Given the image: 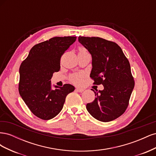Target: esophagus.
Instances as JSON below:
<instances>
[{
  "mask_svg": "<svg viewBox=\"0 0 156 156\" xmlns=\"http://www.w3.org/2000/svg\"><path fill=\"white\" fill-rule=\"evenodd\" d=\"M75 90L79 92H82L84 90V89L83 88H76V89H75Z\"/></svg>",
  "mask_w": 156,
  "mask_h": 156,
  "instance_id": "34e87169",
  "label": "esophagus"
}]
</instances>
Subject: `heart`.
Listing matches in <instances>:
<instances>
[{"mask_svg":"<svg viewBox=\"0 0 156 156\" xmlns=\"http://www.w3.org/2000/svg\"><path fill=\"white\" fill-rule=\"evenodd\" d=\"M79 53H86L87 50L84 49L83 47H79L78 49ZM84 77V75L82 73H73L69 76V79L70 82L74 84H81L83 82V79Z\"/></svg>","mask_w":156,"mask_h":156,"instance_id":"b5f03b06","label":"heart"}]
</instances>
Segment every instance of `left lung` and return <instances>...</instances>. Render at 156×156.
I'll return each mask as SVG.
<instances>
[{
    "instance_id": "obj_1",
    "label": "left lung",
    "mask_w": 156,
    "mask_h": 156,
    "mask_svg": "<svg viewBox=\"0 0 156 156\" xmlns=\"http://www.w3.org/2000/svg\"><path fill=\"white\" fill-rule=\"evenodd\" d=\"M79 41L92 57L90 77L104 89L95 93L87 109L94 119L110 122L123 115L129 105L135 81L131 67L120 47L115 42L99 37H79Z\"/></svg>"
}]
</instances>
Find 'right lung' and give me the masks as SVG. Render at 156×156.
<instances>
[{"instance_id":"1","label":"right lung","mask_w":156,"mask_h":156,"mask_svg":"<svg viewBox=\"0 0 156 156\" xmlns=\"http://www.w3.org/2000/svg\"><path fill=\"white\" fill-rule=\"evenodd\" d=\"M75 36L54 37L33 46L20 68L19 92L39 119H53L62 109L66 96L75 87L65 84L51 89V79L60 69V58L76 40Z\"/></svg>"}]
</instances>
